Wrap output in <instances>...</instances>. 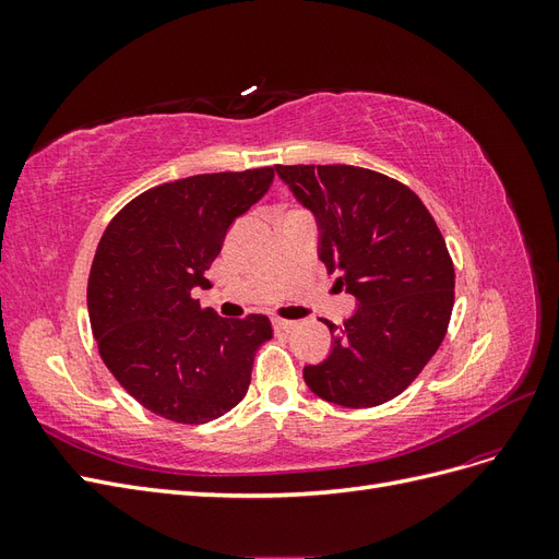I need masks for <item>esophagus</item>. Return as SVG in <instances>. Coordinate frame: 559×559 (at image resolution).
<instances>
[{
	"label": "esophagus",
	"mask_w": 559,
	"mask_h": 559,
	"mask_svg": "<svg viewBox=\"0 0 559 559\" xmlns=\"http://www.w3.org/2000/svg\"><path fill=\"white\" fill-rule=\"evenodd\" d=\"M294 326H296V321H292V319H280V317L273 319V329L275 331H289Z\"/></svg>",
	"instance_id": "34e87169"
}]
</instances>
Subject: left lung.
I'll return each instance as SVG.
<instances>
[{
  "mask_svg": "<svg viewBox=\"0 0 559 559\" xmlns=\"http://www.w3.org/2000/svg\"><path fill=\"white\" fill-rule=\"evenodd\" d=\"M319 226V259L359 300L331 321L329 357L302 368L312 392L345 408L399 396L441 347L454 306V267L433 216L408 186L354 165H277Z\"/></svg>",
  "mask_w": 559,
  "mask_h": 559,
  "instance_id": "1",
  "label": "left lung"
}]
</instances>
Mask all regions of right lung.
Returning a JSON list of instances; mask_svg holds the SVG:
<instances>
[{"label": "right lung", "instance_id": "obj_1", "mask_svg": "<svg viewBox=\"0 0 559 559\" xmlns=\"http://www.w3.org/2000/svg\"><path fill=\"white\" fill-rule=\"evenodd\" d=\"M273 179L275 167L177 179L109 222L88 277L91 329L111 376L146 411L205 425L245 399L270 319H224L193 296L212 286L205 270L230 224Z\"/></svg>", "mask_w": 559, "mask_h": 559}]
</instances>
